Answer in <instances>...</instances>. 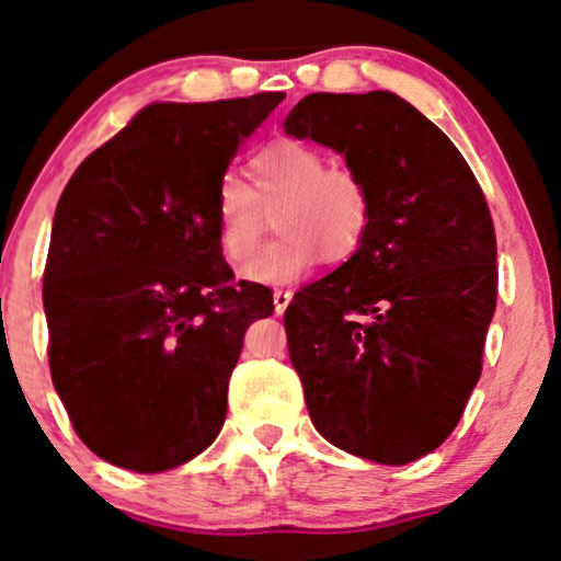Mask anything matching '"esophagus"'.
I'll list each match as a JSON object with an SVG mask.
<instances>
[{
	"instance_id": "34e87169",
	"label": "esophagus",
	"mask_w": 561,
	"mask_h": 561,
	"mask_svg": "<svg viewBox=\"0 0 561 561\" xmlns=\"http://www.w3.org/2000/svg\"><path fill=\"white\" fill-rule=\"evenodd\" d=\"M289 300H293V293H287V289H274V310H276V313H285Z\"/></svg>"
}]
</instances>
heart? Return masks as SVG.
Wrapping results in <instances>:
<instances>
[{"instance_id":"heart-1","label":"heart","mask_w":561,"mask_h":561,"mask_svg":"<svg viewBox=\"0 0 561 561\" xmlns=\"http://www.w3.org/2000/svg\"><path fill=\"white\" fill-rule=\"evenodd\" d=\"M245 178L248 185L225 178L216 191V240L234 272L287 285L319 259L342 263L360 251L374 221V193L355 167L327 164L321 148L306 140L276 138L248 157ZM268 213L280 238L260 256Z\"/></svg>"}]
</instances>
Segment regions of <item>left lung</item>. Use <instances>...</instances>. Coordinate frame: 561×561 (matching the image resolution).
I'll use <instances>...</instances> for the list:
<instances>
[{"label": "left lung", "instance_id": "left-lung-1", "mask_svg": "<svg viewBox=\"0 0 561 561\" xmlns=\"http://www.w3.org/2000/svg\"><path fill=\"white\" fill-rule=\"evenodd\" d=\"M285 133L334 148L374 193L360 251L285 310L310 421L381 465L434 451L460 423L496 310V234L455 144L391 91L310 93Z\"/></svg>", "mask_w": 561, "mask_h": 561}]
</instances>
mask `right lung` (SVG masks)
Here are the masks:
<instances>
[{
    "mask_svg": "<svg viewBox=\"0 0 561 561\" xmlns=\"http://www.w3.org/2000/svg\"><path fill=\"white\" fill-rule=\"evenodd\" d=\"M285 93L148 104L72 174L44 268L51 381L101 460L161 473L219 436L245 329L272 289L234 282L216 191Z\"/></svg>",
    "mask_w": 561,
    "mask_h": 561,
    "instance_id": "add662e5",
    "label": "right lung"
}]
</instances>
